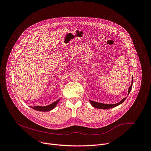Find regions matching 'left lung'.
I'll return each mask as SVG.
<instances>
[{
    "label": "left lung",
    "instance_id": "left-lung-1",
    "mask_svg": "<svg viewBox=\"0 0 151 151\" xmlns=\"http://www.w3.org/2000/svg\"><path fill=\"white\" fill-rule=\"evenodd\" d=\"M133 77H132V84L131 85L129 86V91H128V94L130 93V91H131V89L132 88V85H133ZM127 97H126L125 98H123L122 99L121 101L117 103V104H102V103H97V102H95V101H91V100H89V101L91 104V105L95 107V108H96V109H111V108H113V107H115L120 104H121L122 103H123L125 99H126Z\"/></svg>",
    "mask_w": 151,
    "mask_h": 151
}]
</instances>
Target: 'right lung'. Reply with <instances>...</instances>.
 <instances>
[{
	"mask_svg": "<svg viewBox=\"0 0 151 151\" xmlns=\"http://www.w3.org/2000/svg\"><path fill=\"white\" fill-rule=\"evenodd\" d=\"M60 101V99L58 100V101L54 102L53 103L51 104L49 106H44V107H41V106H34V107H31L32 109L39 111H48L52 110V109H53L58 104V103H59V101Z\"/></svg>",
	"mask_w": 151,
	"mask_h": 151,
	"instance_id": "1",
	"label": "right lung"
}]
</instances>
